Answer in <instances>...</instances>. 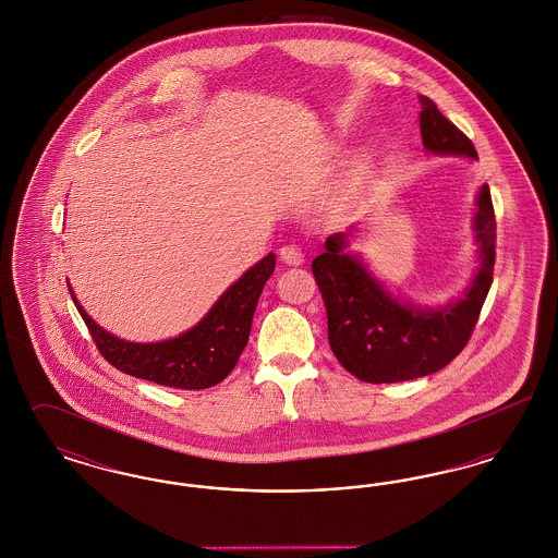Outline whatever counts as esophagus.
Instances as JSON below:
<instances>
[{
    "mask_svg": "<svg viewBox=\"0 0 558 558\" xmlns=\"http://www.w3.org/2000/svg\"><path fill=\"white\" fill-rule=\"evenodd\" d=\"M303 253H301V248L299 246H294V244H284L282 248H280V259L284 262V264H289V266H301L303 264Z\"/></svg>",
    "mask_w": 558,
    "mask_h": 558,
    "instance_id": "obj_1",
    "label": "esophagus"
}]
</instances>
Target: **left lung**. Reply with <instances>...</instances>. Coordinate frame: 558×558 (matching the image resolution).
<instances>
[{"mask_svg": "<svg viewBox=\"0 0 558 558\" xmlns=\"http://www.w3.org/2000/svg\"><path fill=\"white\" fill-rule=\"evenodd\" d=\"M421 100V135L426 153L477 160L473 142L437 105ZM473 232L477 267L462 294L444 305H416L389 291L349 251L351 230L328 236L312 264L326 314L328 343L347 372L364 383H401L441 371L464 349L494 280L496 217L489 186L478 187Z\"/></svg>", "mask_w": 558, "mask_h": 558, "instance_id": "left-lung-1", "label": "left lung"}]
</instances>
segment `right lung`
<instances>
[{"label": "right lung", "mask_w": 558, "mask_h": 558, "mask_svg": "<svg viewBox=\"0 0 558 558\" xmlns=\"http://www.w3.org/2000/svg\"><path fill=\"white\" fill-rule=\"evenodd\" d=\"M274 267L276 255L269 253L221 292L196 326L157 343H133L114 337L87 316L71 284L69 292L108 364L162 387L198 391L221 383L234 371L248 343L253 314Z\"/></svg>", "instance_id": "add662e5"}]
</instances>
